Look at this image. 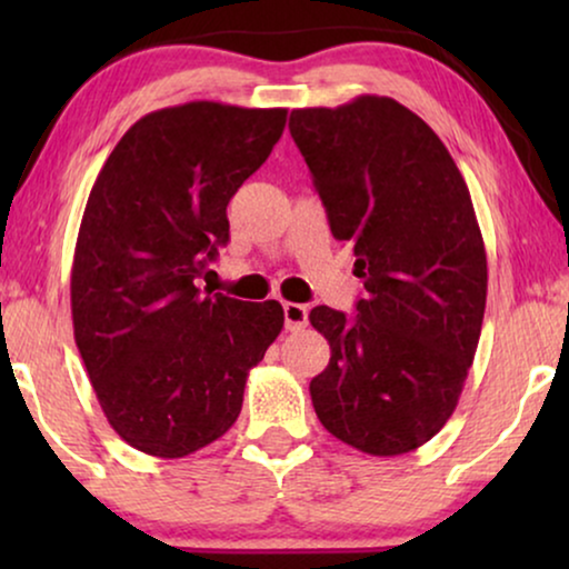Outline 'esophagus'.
<instances>
[{
  "label": "esophagus",
  "instance_id": "1",
  "mask_svg": "<svg viewBox=\"0 0 569 569\" xmlns=\"http://www.w3.org/2000/svg\"><path fill=\"white\" fill-rule=\"evenodd\" d=\"M308 326V308L300 302H284V329L300 331Z\"/></svg>",
  "mask_w": 569,
  "mask_h": 569
}]
</instances>
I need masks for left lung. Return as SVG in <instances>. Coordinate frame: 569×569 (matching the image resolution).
<instances>
[{
    "instance_id": "left-lung-1",
    "label": "left lung",
    "mask_w": 569,
    "mask_h": 569,
    "mask_svg": "<svg viewBox=\"0 0 569 569\" xmlns=\"http://www.w3.org/2000/svg\"><path fill=\"white\" fill-rule=\"evenodd\" d=\"M290 134L365 284L355 318L310 310L331 347L313 409L362 453H409L453 415L479 345L487 253L471 193L440 137L393 98L298 108Z\"/></svg>"
}]
</instances>
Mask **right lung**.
Returning <instances> with one entry per match:
<instances>
[{
  "mask_svg": "<svg viewBox=\"0 0 569 569\" xmlns=\"http://www.w3.org/2000/svg\"><path fill=\"white\" fill-rule=\"evenodd\" d=\"M284 121L287 108H162L121 137L92 186L72 263L74 341L108 422L142 453L183 458L222 438L282 331L277 300L201 295L197 279Z\"/></svg>",
  "mask_w": 569,
  "mask_h": 569,
  "instance_id": "add662e5",
  "label": "right lung"
}]
</instances>
